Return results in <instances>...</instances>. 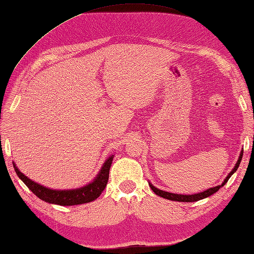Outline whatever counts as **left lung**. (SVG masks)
<instances>
[{
	"label": "left lung",
	"instance_id": "obj_1",
	"mask_svg": "<svg viewBox=\"0 0 254 254\" xmlns=\"http://www.w3.org/2000/svg\"><path fill=\"white\" fill-rule=\"evenodd\" d=\"M242 154H244V150L240 151V154H239V157L237 160V163H236L234 168L232 170V172H230L226 178L224 179V182L222 183V185H218V186H215V187H212L210 189H206L204 191H202V192H199V193H194V194H178V193H172V192H167V191H164V190H161L159 188L154 187L153 185H152L150 182H149V186L150 188L152 189V191L159 196H162V198L164 199H167V200H171V201H178V202H195V201H199V200H202V199H205L207 198V196H210L212 194H214L215 192H217V191L219 190V188H222L223 186L226 184L228 182V179L232 177V175L234 173H236V171H237V168L239 167V164L241 162V159H242Z\"/></svg>",
	"mask_w": 254,
	"mask_h": 254
}]
</instances>
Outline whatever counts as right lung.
Wrapping results in <instances>:
<instances>
[{
  "label": "right lung",
  "mask_w": 254,
  "mask_h": 254,
  "mask_svg": "<svg viewBox=\"0 0 254 254\" xmlns=\"http://www.w3.org/2000/svg\"><path fill=\"white\" fill-rule=\"evenodd\" d=\"M114 155L109 156L106 161L103 163L100 172L97 176L94 177L92 182L82 186L80 188L76 189H51L46 187V186L33 182L32 179L28 178L26 175L22 174L18 167L16 166L15 162H13V166L17 176L24 183L28 188H29L33 193H35L39 199L46 201L51 204H58L63 206H71L77 204H83L92 202L95 199H98L103 192V190L106 187V184L109 182V174L110 168L112 165Z\"/></svg>",
  "instance_id": "add662e5"
}]
</instances>
